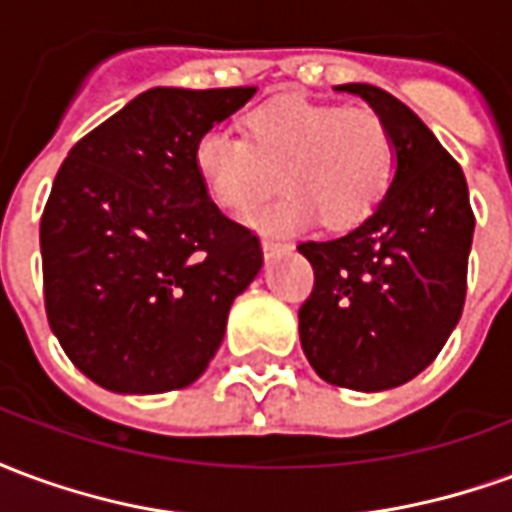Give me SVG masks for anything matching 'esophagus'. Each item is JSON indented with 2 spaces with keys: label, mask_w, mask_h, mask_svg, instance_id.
<instances>
[{
  "label": "esophagus",
  "mask_w": 512,
  "mask_h": 512,
  "mask_svg": "<svg viewBox=\"0 0 512 512\" xmlns=\"http://www.w3.org/2000/svg\"><path fill=\"white\" fill-rule=\"evenodd\" d=\"M263 257L266 260H274V257H279L282 252H288L290 246L288 244H279V241H271V238H263Z\"/></svg>",
  "instance_id": "obj_1"
}]
</instances>
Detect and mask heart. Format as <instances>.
<instances>
[{"label": "heart", "instance_id": "obj_1", "mask_svg": "<svg viewBox=\"0 0 512 512\" xmlns=\"http://www.w3.org/2000/svg\"><path fill=\"white\" fill-rule=\"evenodd\" d=\"M191 167L219 208L244 213L277 186L285 194L244 216L266 235H293L323 216L332 230L365 222L395 175V142L384 120L367 109L315 104L285 95L257 106L246 136L227 126L197 134Z\"/></svg>", "mask_w": 512, "mask_h": 512}]
</instances>
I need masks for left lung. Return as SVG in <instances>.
<instances>
[{"instance_id": "obj_1", "label": "left lung", "mask_w": 512, "mask_h": 512, "mask_svg": "<svg viewBox=\"0 0 512 512\" xmlns=\"http://www.w3.org/2000/svg\"><path fill=\"white\" fill-rule=\"evenodd\" d=\"M334 90L384 120L395 175L356 230L299 244L315 271L301 348L326 384L384 392L419 376L461 321L474 213L463 169L406 104L373 84Z\"/></svg>"}]
</instances>
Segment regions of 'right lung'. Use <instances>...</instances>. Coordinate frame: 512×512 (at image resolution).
I'll list each match as a JSON object with an SVG mask.
<instances>
[{
  "label": "right lung",
  "instance_id": "right-lung-1",
  "mask_svg": "<svg viewBox=\"0 0 512 512\" xmlns=\"http://www.w3.org/2000/svg\"><path fill=\"white\" fill-rule=\"evenodd\" d=\"M257 87H153L76 142L40 219L51 332L117 395L194 384L260 274L252 230L205 194L191 147Z\"/></svg>",
  "mask_w": 512,
  "mask_h": 512
}]
</instances>
